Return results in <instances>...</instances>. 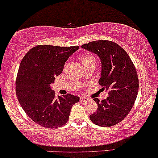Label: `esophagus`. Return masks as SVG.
<instances>
[{
	"instance_id": "34e87169",
	"label": "esophagus",
	"mask_w": 158,
	"mask_h": 158,
	"mask_svg": "<svg viewBox=\"0 0 158 158\" xmlns=\"http://www.w3.org/2000/svg\"><path fill=\"white\" fill-rule=\"evenodd\" d=\"M80 99H81V101H82V102H84V101L87 100L88 98H86V97H84V96H81L80 97Z\"/></svg>"
}]
</instances>
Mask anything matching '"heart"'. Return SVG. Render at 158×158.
Listing matches in <instances>:
<instances>
[{"instance_id": "1", "label": "heart", "mask_w": 158, "mask_h": 158, "mask_svg": "<svg viewBox=\"0 0 158 158\" xmlns=\"http://www.w3.org/2000/svg\"><path fill=\"white\" fill-rule=\"evenodd\" d=\"M93 56H87V55H84V56L82 57V61H86V60H87L89 59H90V58H92Z\"/></svg>"}]
</instances>
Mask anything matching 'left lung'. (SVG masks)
<instances>
[{"mask_svg": "<svg viewBox=\"0 0 158 158\" xmlns=\"http://www.w3.org/2000/svg\"><path fill=\"white\" fill-rule=\"evenodd\" d=\"M81 48L99 57L102 71L98 83L109 94L102 102L94 98L98 109L90 115V120L102 127L116 125L128 114L136 98L139 80L135 67L126 51L113 42L94 41Z\"/></svg>", "mask_w": 158, "mask_h": 158, "instance_id": "obj_1", "label": "left lung"}]
</instances>
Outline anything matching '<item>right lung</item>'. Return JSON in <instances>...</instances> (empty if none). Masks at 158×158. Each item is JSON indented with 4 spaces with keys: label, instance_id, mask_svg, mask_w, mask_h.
<instances>
[{
    "label": "right lung",
    "instance_id": "add662e5",
    "mask_svg": "<svg viewBox=\"0 0 158 158\" xmlns=\"http://www.w3.org/2000/svg\"><path fill=\"white\" fill-rule=\"evenodd\" d=\"M78 48L37 45L21 62L15 84L18 99L26 114L41 126L54 128L65 125L72 106L79 102V97L72 94L56 96L51 88L65 62Z\"/></svg>",
    "mask_w": 158,
    "mask_h": 158
}]
</instances>
